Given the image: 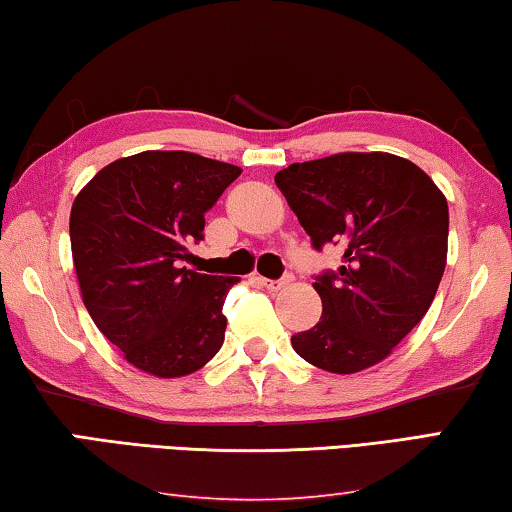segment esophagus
<instances>
[{
	"instance_id": "34e87169",
	"label": "esophagus",
	"mask_w": 512,
	"mask_h": 512,
	"mask_svg": "<svg viewBox=\"0 0 512 512\" xmlns=\"http://www.w3.org/2000/svg\"><path fill=\"white\" fill-rule=\"evenodd\" d=\"M290 281H293V274H286V277L281 279H261V286H265L267 290H281L283 286H288Z\"/></svg>"
}]
</instances>
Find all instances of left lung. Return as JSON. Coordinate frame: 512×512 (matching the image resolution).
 <instances>
[{
  "instance_id": "8db88e82",
  "label": "left lung",
  "mask_w": 512,
  "mask_h": 512,
  "mask_svg": "<svg viewBox=\"0 0 512 512\" xmlns=\"http://www.w3.org/2000/svg\"><path fill=\"white\" fill-rule=\"evenodd\" d=\"M311 245H341L343 265L316 277L320 320L290 343L329 373L380 364L430 309L446 267V196L414 162L338 153L274 176Z\"/></svg>"
}]
</instances>
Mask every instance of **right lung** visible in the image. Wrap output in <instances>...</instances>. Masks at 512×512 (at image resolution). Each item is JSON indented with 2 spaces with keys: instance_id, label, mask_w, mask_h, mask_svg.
Wrapping results in <instances>:
<instances>
[{
  "instance_id": "add662e5",
  "label": "right lung",
  "mask_w": 512,
  "mask_h": 512,
  "mask_svg": "<svg viewBox=\"0 0 512 512\" xmlns=\"http://www.w3.org/2000/svg\"><path fill=\"white\" fill-rule=\"evenodd\" d=\"M240 174L196 153L144 151L107 164L77 194L70 247L84 306L139 371L183 377L222 348V306L240 279L183 261Z\"/></svg>"
}]
</instances>
